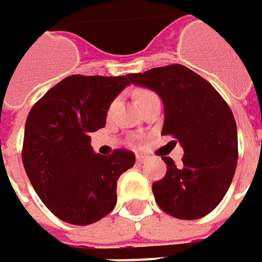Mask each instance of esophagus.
<instances>
[{
  "mask_svg": "<svg viewBox=\"0 0 262 262\" xmlns=\"http://www.w3.org/2000/svg\"><path fill=\"white\" fill-rule=\"evenodd\" d=\"M145 160H147V157H145V156H141V155L136 156V162H138V163H144Z\"/></svg>",
  "mask_w": 262,
  "mask_h": 262,
  "instance_id": "obj_1",
  "label": "esophagus"
}]
</instances>
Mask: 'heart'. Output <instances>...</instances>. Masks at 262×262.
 <instances>
[{"label": "heart", "mask_w": 262, "mask_h": 262, "mask_svg": "<svg viewBox=\"0 0 262 262\" xmlns=\"http://www.w3.org/2000/svg\"><path fill=\"white\" fill-rule=\"evenodd\" d=\"M150 94V91H147V90H136L135 91V99H136V102L139 103L145 96H148Z\"/></svg>", "instance_id": "1"}]
</instances>
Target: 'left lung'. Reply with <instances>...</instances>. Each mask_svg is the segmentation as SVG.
<instances>
[{"mask_svg":"<svg viewBox=\"0 0 262 262\" xmlns=\"http://www.w3.org/2000/svg\"><path fill=\"white\" fill-rule=\"evenodd\" d=\"M132 83L156 91L163 100L162 135L183 147L181 163L162 157L166 174L153 183L157 205L168 214L192 221L207 216L224 200L238 159L237 126L222 96L181 64L132 73Z\"/></svg>","mask_w":262,"mask_h":262,"instance_id":"1","label":"left lung"}]
</instances>
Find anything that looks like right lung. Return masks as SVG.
I'll list each match as a JSON object with an SVG mask.
<instances>
[{
  "label": "right lung",
  "instance_id": "1",
  "mask_svg": "<svg viewBox=\"0 0 262 262\" xmlns=\"http://www.w3.org/2000/svg\"><path fill=\"white\" fill-rule=\"evenodd\" d=\"M130 76L72 75L31 107L22 162L41 202L61 221L90 225L117 204V180L135 165L129 150L97 155L91 133L105 127L112 100Z\"/></svg>",
  "mask_w": 262,
  "mask_h": 262
}]
</instances>
